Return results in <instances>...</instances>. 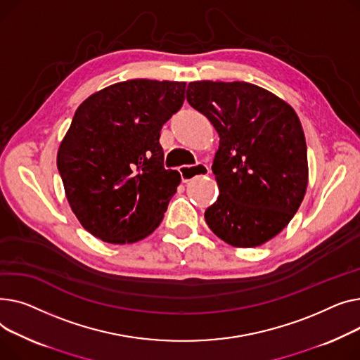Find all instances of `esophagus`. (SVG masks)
<instances>
[{
  "instance_id": "esophagus-1",
  "label": "esophagus",
  "mask_w": 360,
  "mask_h": 360,
  "mask_svg": "<svg viewBox=\"0 0 360 360\" xmlns=\"http://www.w3.org/2000/svg\"><path fill=\"white\" fill-rule=\"evenodd\" d=\"M180 174L183 183H187L196 177L207 176L209 174V167L206 164H198L195 167H180Z\"/></svg>"
}]
</instances>
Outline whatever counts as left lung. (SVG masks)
<instances>
[{"mask_svg": "<svg viewBox=\"0 0 360 360\" xmlns=\"http://www.w3.org/2000/svg\"><path fill=\"white\" fill-rule=\"evenodd\" d=\"M186 97L219 135L207 226L232 247H259L290 222L308 186L307 142L292 105L244 81H193Z\"/></svg>", "mask_w": 360, "mask_h": 360, "instance_id": "obj_1", "label": "left lung"}]
</instances>
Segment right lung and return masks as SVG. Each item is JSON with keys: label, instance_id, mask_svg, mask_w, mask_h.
I'll list each match as a JSON object with an SVG mask.
<instances>
[{"label": "right lung", "instance_id": "obj_1", "mask_svg": "<svg viewBox=\"0 0 360 360\" xmlns=\"http://www.w3.org/2000/svg\"><path fill=\"white\" fill-rule=\"evenodd\" d=\"M186 82L128 79L84 100L56 164L67 200L90 234L131 244L157 229L181 181L162 167V124L184 101Z\"/></svg>", "mask_w": 360, "mask_h": 360}]
</instances>
